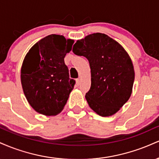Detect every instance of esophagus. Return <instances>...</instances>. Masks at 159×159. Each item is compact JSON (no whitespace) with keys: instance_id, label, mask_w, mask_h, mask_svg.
Here are the masks:
<instances>
[{"instance_id":"obj_1","label":"esophagus","mask_w":159,"mask_h":159,"mask_svg":"<svg viewBox=\"0 0 159 159\" xmlns=\"http://www.w3.org/2000/svg\"><path fill=\"white\" fill-rule=\"evenodd\" d=\"M76 83H77L78 85H79L80 83H81V78H77V79H76Z\"/></svg>"}]
</instances>
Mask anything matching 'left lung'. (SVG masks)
Masks as SVG:
<instances>
[{"label":"left lung","instance_id":"left-lung-1","mask_svg":"<svg viewBox=\"0 0 159 159\" xmlns=\"http://www.w3.org/2000/svg\"><path fill=\"white\" fill-rule=\"evenodd\" d=\"M72 52L88 60L91 87L85 98L102 116L114 114L130 98L134 81L132 60L121 45L101 33L78 40Z\"/></svg>","mask_w":159,"mask_h":159}]
</instances>
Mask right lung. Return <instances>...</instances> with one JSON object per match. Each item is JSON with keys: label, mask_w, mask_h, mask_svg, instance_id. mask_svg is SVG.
<instances>
[{"label": "right lung", "mask_w": 159, "mask_h": 159, "mask_svg": "<svg viewBox=\"0 0 159 159\" xmlns=\"http://www.w3.org/2000/svg\"><path fill=\"white\" fill-rule=\"evenodd\" d=\"M74 40L51 34L36 43L24 59L21 82L27 102L36 112L46 116L61 113L75 81L69 78L64 63Z\"/></svg>", "instance_id": "add662e5"}]
</instances>
